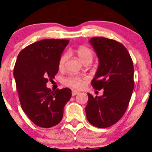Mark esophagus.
<instances>
[{"label":"esophagus","instance_id":"1","mask_svg":"<svg viewBox=\"0 0 152 152\" xmlns=\"http://www.w3.org/2000/svg\"><path fill=\"white\" fill-rule=\"evenodd\" d=\"M79 93V92L78 91H76V90H73L72 91V96H76L77 95V94Z\"/></svg>","mask_w":152,"mask_h":152}]
</instances>
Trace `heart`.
<instances>
[{"mask_svg":"<svg viewBox=\"0 0 152 152\" xmlns=\"http://www.w3.org/2000/svg\"><path fill=\"white\" fill-rule=\"evenodd\" d=\"M76 52H77L78 58H79V59L82 62L87 60V59H92V58H93V53H92L91 50L90 48H87V47H80V48H78ZM67 53H64V55L61 56V57L59 59L58 62V66L60 69L64 67V64H65L66 60H67ZM83 78L78 76H69V77L66 78L64 80V84L66 85V86L74 87L75 88H81V86H83Z\"/></svg>","mask_w":152,"mask_h":152,"instance_id":"heart-1","label":"heart"}]
</instances>
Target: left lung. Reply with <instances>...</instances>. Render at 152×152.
<instances>
[{
	"label": "left lung",
	"mask_w": 152,
	"mask_h": 152,
	"mask_svg": "<svg viewBox=\"0 0 152 152\" xmlns=\"http://www.w3.org/2000/svg\"><path fill=\"white\" fill-rule=\"evenodd\" d=\"M99 64L91 85L104 89L102 96L88 94L85 108L91 124L106 128L116 124L126 112L134 87V66L129 51L118 41L104 37L89 40Z\"/></svg>",
	"instance_id": "obj_1"
}]
</instances>
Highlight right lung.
<instances>
[{
	"mask_svg": "<svg viewBox=\"0 0 152 152\" xmlns=\"http://www.w3.org/2000/svg\"><path fill=\"white\" fill-rule=\"evenodd\" d=\"M69 40L44 39L23 49L17 57L13 75L22 109L36 125L50 128L61 121L64 108L71 97L67 88L46 87L58 71L59 59Z\"/></svg>",
	"mask_w": 152,
	"mask_h": 152,
	"instance_id": "obj_1",
	"label": "right lung"
}]
</instances>
